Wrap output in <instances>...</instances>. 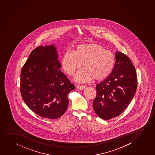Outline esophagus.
I'll use <instances>...</instances> for the list:
<instances>
[{"label": "esophagus", "instance_id": "34e87169", "mask_svg": "<svg viewBox=\"0 0 155 155\" xmlns=\"http://www.w3.org/2000/svg\"><path fill=\"white\" fill-rule=\"evenodd\" d=\"M76 87L80 90H83V89H85L87 87L86 86H83V85H77Z\"/></svg>", "mask_w": 155, "mask_h": 155}]
</instances>
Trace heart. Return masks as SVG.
Masks as SVG:
<instances>
[{"label":"heart","instance_id":"1","mask_svg":"<svg viewBox=\"0 0 155 155\" xmlns=\"http://www.w3.org/2000/svg\"><path fill=\"white\" fill-rule=\"evenodd\" d=\"M114 54L105 47L95 43L79 45L74 51L64 52L61 60L64 70L72 75L81 66L83 68L77 72L74 80L77 83L89 82L93 79L101 81L109 76L115 67Z\"/></svg>","mask_w":155,"mask_h":155}]
</instances>
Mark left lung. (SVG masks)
Returning <instances> with one entry per match:
<instances>
[{
	"label": "left lung",
	"mask_w": 155,
	"mask_h": 155,
	"mask_svg": "<svg viewBox=\"0 0 155 155\" xmlns=\"http://www.w3.org/2000/svg\"><path fill=\"white\" fill-rule=\"evenodd\" d=\"M137 87L135 67L126 54L117 51L113 71L96 84L97 96L93 105L94 112L105 120L120 115L132 101Z\"/></svg>",
	"instance_id": "8db88e82"
}]
</instances>
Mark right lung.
<instances>
[{"mask_svg": "<svg viewBox=\"0 0 155 155\" xmlns=\"http://www.w3.org/2000/svg\"><path fill=\"white\" fill-rule=\"evenodd\" d=\"M61 68L54 45L37 47L22 67L20 87L22 99L39 116L55 119L67 109L68 94L75 87Z\"/></svg>", "mask_w": 155, "mask_h": 155, "instance_id": "add662e5", "label": "right lung"}]
</instances>
